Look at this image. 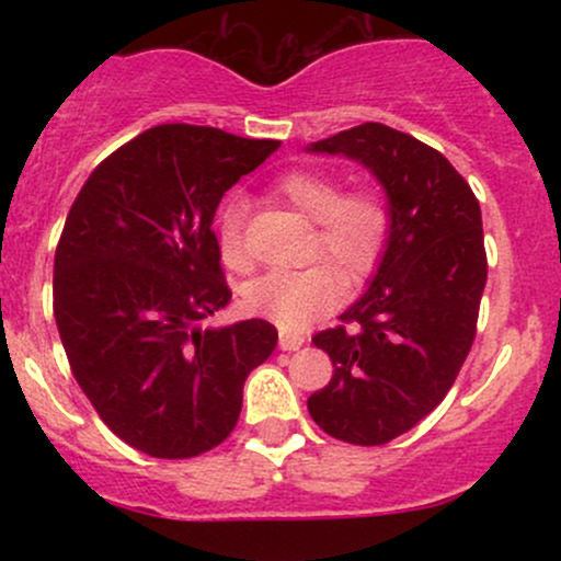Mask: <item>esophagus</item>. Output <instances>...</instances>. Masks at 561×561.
I'll return each instance as SVG.
<instances>
[{
  "mask_svg": "<svg viewBox=\"0 0 561 561\" xmlns=\"http://www.w3.org/2000/svg\"><path fill=\"white\" fill-rule=\"evenodd\" d=\"M302 343H306V337H302V334H295V332H282L279 334L282 351H298Z\"/></svg>",
  "mask_w": 561,
  "mask_h": 561,
  "instance_id": "34e87169",
  "label": "esophagus"
}]
</instances>
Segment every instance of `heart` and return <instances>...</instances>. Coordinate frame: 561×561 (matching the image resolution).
<instances>
[{
  "label": "heart",
  "mask_w": 561,
  "mask_h": 561,
  "mask_svg": "<svg viewBox=\"0 0 561 561\" xmlns=\"http://www.w3.org/2000/svg\"><path fill=\"white\" fill-rule=\"evenodd\" d=\"M276 195L293 205L308 221H317L313 259H332L351 279H362L377 266L390 231L385 199L371 190L343 195V186L330 173L289 171L276 182ZM244 203L229 199L218 216V242L224 263L234 272L250 266L242 244ZM345 295L343 276L330 263L279 272L255 279L244 289V302L259 317L272 319L282 330H302L311 321L337 308Z\"/></svg>",
  "instance_id": "obj_1"
}]
</instances>
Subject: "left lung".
Returning <instances> with one entry per match:
<instances>
[{"instance_id":"1","label":"left lung","mask_w":561,"mask_h":561,"mask_svg":"<svg viewBox=\"0 0 561 561\" xmlns=\"http://www.w3.org/2000/svg\"><path fill=\"white\" fill-rule=\"evenodd\" d=\"M364 165L388 199L390 231L369 287L313 337L334 375L308 398L327 435L382 446L422 422L459 375L488 279L480 203L433 147L362 124L306 147Z\"/></svg>"}]
</instances>
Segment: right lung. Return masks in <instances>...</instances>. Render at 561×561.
Instances as JSON below:
<instances>
[{"label":"right lung","instance_id":"obj_1","mask_svg":"<svg viewBox=\"0 0 561 561\" xmlns=\"http://www.w3.org/2000/svg\"><path fill=\"white\" fill-rule=\"evenodd\" d=\"M279 147L210 126L147 128L96 165L55 253V321L102 422L156 459L205 454L234 430L274 324L203 327L229 306L214 216Z\"/></svg>","mask_w":561,"mask_h":561}]
</instances>
